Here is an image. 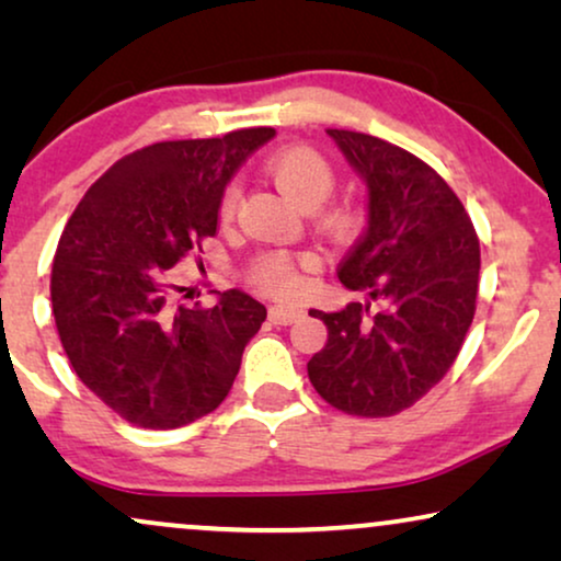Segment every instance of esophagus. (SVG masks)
Here are the masks:
<instances>
[{
    "mask_svg": "<svg viewBox=\"0 0 561 561\" xmlns=\"http://www.w3.org/2000/svg\"><path fill=\"white\" fill-rule=\"evenodd\" d=\"M271 321L273 324H280V327H288L294 324V321H298L304 317L301 309H294V306H271Z\"/></svg>",
    "mask_w": 561,
    "mask_h": 561,
    "instance_id": "1",
    "label": "esophagus"
}]
</instances>
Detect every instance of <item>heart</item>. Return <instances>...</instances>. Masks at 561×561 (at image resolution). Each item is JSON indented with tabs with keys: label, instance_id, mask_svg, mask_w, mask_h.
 Here are the masks:
<instances>
[{
	"label": "heart",
	"instance_id": "heart-1",
	"mask_svg": "<svg viewBox=\"0 0 561 561\" xmlns=\"http://www.w3.org/2000/svg\"><path fill=\"white\" fill-rule=\"evenodd\" d=\"M265 171L271 175L275 186L283 194L294 198L304 209H317L319 204L327 202V196L334 188V168L329 163L324 152L309 145H294V148H283L275 156L267 158ZM237 204H240V186L229 183L221 194L219 202V219L229 221L234 217ZM329 227L334 232L347 234L357 225V211L355 206L340 204L327 214ZM309 255H290V252H263L250 263L248 278L255 288L265 290V294L278 296V298H294L304 286L301 267L309 263Z\"/></svg>",
	"mask_w": 561,
	"mask_h": 561
}]
</instances>
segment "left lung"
<instances>
[{
  "label": "left lung",
  "instance_id": "left-lung-1",
  "mask_svg": "<svg viewBox=\"0 0 561 561\" xmlns=\"http://www.w3.org/2000/svg\"><path fill=\"white\" fill-rule=\"evenodd\" d=\"M370 191L367 229L340 280L378 304L311 309L329 329L309 380L336 411L396 416L439 382L462 350L480 280V240L449 183L380 137L327 129Z\"/></svg>",
  "mask_w": 561,
  "mask_h": 561
}]
</instances>
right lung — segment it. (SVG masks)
<instances>
[{
  "label": "right lung",
  "instance_id": "right-lung-1",
  "mask_svg": "<svg viewBox=\"0 0 561 561\" xmlns=\"http://www.w3.org/2000/svg\"><path fill=\"white\" fill-rule=\"evenodd\" d=\"M273 135L244 127L129 152L60 234L50 273L60 344L83 386L129 424L186 426L232 390L265 306L229 288L211 309H188L168 271L217 234L225 186Z\"/></svg>",
  "mask_w": 561,
  "mask_h": 561
}]
</instances>
